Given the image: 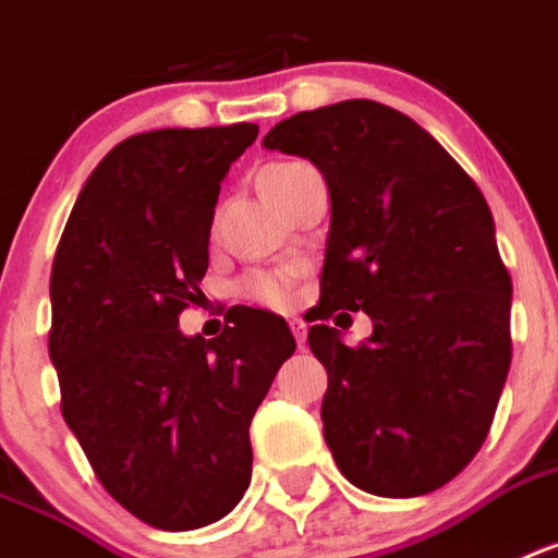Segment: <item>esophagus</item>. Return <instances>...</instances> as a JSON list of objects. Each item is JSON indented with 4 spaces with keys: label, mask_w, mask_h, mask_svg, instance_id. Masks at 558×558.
I'll list each match as a JSON object with an SVG mask.
<instances>
[{
    "label": "esophagus",
    "mask_w": 558,
    "mask_h": 558,
    "mask_svg": "<svg viewBox=\"0 0 558 558\" xmlns=\"http://www.w3.org/2000/svg\"><path fill=\"white\" fill-rule=\"evenodd\" d=\"M289 329H292L298 347H303V341H306V324H303V318H289Z\"/></svg>",
    "instance_id": "obj_1"
}]
</instances>
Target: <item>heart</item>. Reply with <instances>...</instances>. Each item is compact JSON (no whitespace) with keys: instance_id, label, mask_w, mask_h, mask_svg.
Wrapping results in <instances>:
<instances>
[{"instance_id":"heart-1","label":"heart","mask_w":558,"mask_h":558,"mask_svg":"<svg viewBox=\"0 0 558 558\" xmlns=\"http://www.w3.org/2000/svg\"><path fill=\"white\" fill-rule=\"evenodd\" d=\"M298 169H303V162H269L260 169L257 174V185H260V192L271 189V185H278L283 177L294 174ZM240 292L246 294L248 301L266 303V306H283L289 301V287L287 280L271 278V275H255V278L243 280V287Z\"/></svg>"}]
</instances>
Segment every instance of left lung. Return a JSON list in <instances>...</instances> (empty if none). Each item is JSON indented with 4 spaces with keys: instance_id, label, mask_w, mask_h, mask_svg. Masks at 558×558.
<instances>
[{
    "instance_id": "1",
    "label": "left lung",
    "mask_w": 558,
    "mask_h": 558,
    "mask_svg": "<svg viewBox=\"0 0 558 558\" xmlns=\"http://www.w3.org/2000/svg\"><path fill=\"white\" fill-rule=\"evenodd\" d=\"M264 146L315 162L329 189L318 320L373 318L361 347L343 326L310 329L335 464L387 499L438 490L487 438L510 369L513 283L490 206L418 122L373 99L301 111Z\"/></svg>"
}]
</instances>
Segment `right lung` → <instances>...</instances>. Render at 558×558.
Returning <instances> with one entry per match:
<instances>
[{"label":"right lung","instance_id":"add662e5","mask_svg":"<svg viewBox=\"0 0 558 558\" xmlns=\"http://www.w3.org/2000/svg\"><path fill=\"white\" fill-rule=\"evenodd\" d=\"M255 122L134 134L76 197L51 269L62 418L99 484L160 530L232 513L252 478L248 424L294 352L287 320L238 310L217 338L180 332L201 301L229 166Z\"/></svg>","mask_w":558,"mask_h":558}]
</instances>
